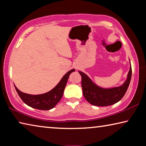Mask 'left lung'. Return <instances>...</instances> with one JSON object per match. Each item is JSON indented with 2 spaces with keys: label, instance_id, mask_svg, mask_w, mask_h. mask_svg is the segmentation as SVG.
I'll list each match as a JSON object with an SVG mask.
<instances>
[{
  "label": "left lung",
  "instance_id": "left-lung-1",
  "mask_svg": "<svg viewBox=\"0 0 146 146\" xmlns=\"http://www.w3.org/2000/svg\"><path fill=\"white\" fill-rule=\"evenodd\" d=\"M82 76V88L84 97L91 104L97 106H108L114 104L120 101L126 93L131 78L132 70L130 69L126 80L122 86L109 89L100 88L89 78V76L79 71Z\"/></svg>",
  "mask_w": 146,
  "mask_h": 146
}]
</instances>
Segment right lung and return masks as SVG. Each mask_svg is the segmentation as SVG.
I'll return each mask as SVG.
<instances>
[{
  "mask_svg": "<svg viewBox=\"0 0 146 146\" xmlns=\"http://www.w3.org/2000/svg\"><path fill=\"white\" fill-rule=\"evenodd\" d=\"M73 71H75V69L69 71L53 90L41 95H29L19 90L15 86V88L20 98L26 104L37 110H49L55 107L60 100L69 76Z\"/></svg>",
  "mask_w": 146,
  "mask_h": 146,
  "instance_id": "add662e5",
  "label": "right lung"
}]
</instances>
